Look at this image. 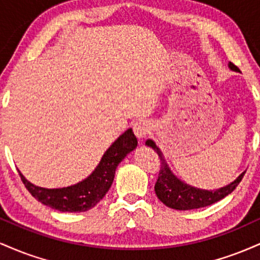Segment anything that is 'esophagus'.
Returning <instances> with one entry per match:
<instances>
[{
	"label": "esophagus",
	"instance_id": "1",
	"mask_svg": "<svg viewBox=\"0 0 260 260\" xmlns=\"http://www.w3.org/2000/svg\"><path fill=\"white\" fill-rule=\"evenodd\" d=\"M133 131H134V134L137 136V138L143 139V138H145L149 133H150L151 126L148 121L142 120V121H138L134 123Z\"/></svg>",
	"mask_w": 260,
	"mask_h": 260
}]
</instances>
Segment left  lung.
<instances>
[{"instance_id":"obj_1","label":"left lung","mask_w":260,"mask_h":260,"mask_svg":"<svg viewBox=\"0 0 260 260\" xmlns=\"http://www.w3.org/2000/svg\"><path fill=\"white\" fill-rule=\"evenodd\" d=\"M229 68L231 71H235V72H240V70L231 62H229ZM145 145L154 149V151H156V154L159 155L161 161L159 177H157L156 183H155V193H156L157 198L166 207L171 209H176V210H192V209L204 208L208 207V205L214 204V203L219 202L220 199L225 198L230 193L234 192L235 188L238 186V183L243 178L244 172H242L231 183L213 190L193 187L186 183V182L181 181L177 176H175L171 169L169 168L168 162H166L165 157H164L159 147H156V144H155L154 140L148 139L145 142Z\"/></svg>"}]
</instances>
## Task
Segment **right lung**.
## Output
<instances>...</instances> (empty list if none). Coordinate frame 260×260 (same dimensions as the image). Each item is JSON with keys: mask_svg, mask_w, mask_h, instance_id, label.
<instances>
[{"mask_svg": "<svg viewBox=\"0 0 260 260\" xmlns=\"http://www.w3.org/2000/svg\"><path fill=\"white\" fill-rule=\"evenodd\" d=\"M138 145L132 128L122 133L105 151L100 162L88 177L78 183L62 188H44L19 176L30 194L47 207L63 213H80L94 208L111 187L118 164Z\"/></svg>", "mask_w": 260, "mask_h": 260, "instance_id": "1", "label": "right lung"}]
</instances>
